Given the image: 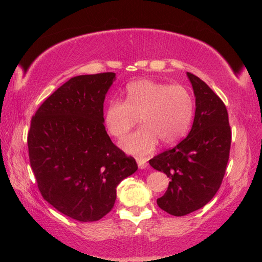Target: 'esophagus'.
I'll return each instance as SVG.
<instances>
[{"instance_id": "34e87169", "label": "esophagus", "mask_w": 262, "mask_h": 262, "mask_svg": "<svg viewBox=\"0 0 262 262\" xmlns=\"http://www.w3.org/2000/svg\"><path fill=\"white\" fill-rule=\"evenodd\" d=\"M136 161H137V165H138V168H140L141 170H143V169H146V168H147L148 163L146 162V160H145V159H143V158H137V159H136Z\"/></svg>"}]
</instances>
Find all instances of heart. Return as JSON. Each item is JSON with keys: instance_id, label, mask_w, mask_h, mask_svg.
<instances>
[{"instance_id": "1", "label": "heart", "mask_w": 262, "mask_h": 262, "mask_svg": "<svg viewBox=\"0 0 262 262\" xmlns=\"http://www.w3.org/2000/svg\"><path fill=\"white\" fill-rule=\"evenodd\" d=\"M143 121L144 127L125 137L120 145L127 153L146 155L159 141L174 145L187 134L193 117V100L182 85H168L152 80H138L126 88V100H110L103 121L111 135L121 138Z\"/></svg>"}]
</instances>
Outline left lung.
Listing matches in <instances>:
<instances>
[{
	"instance_id": "obj_1",
	"label": "left lung",
	"mask_w": 262,
	"mask_h": 262,
	"mask_svg": "<svg viewBox=\"0 0 262 262\" xmlns=\"http://www.w3.org/2000/svg\"><path fill=\"white\" fill-rule=\"evenodd\" d=\"M196 111L191 130L173 148L149 164L170 178L168 190L157 203L173 216H185L204 207L221 187L231 147L229 115L223 101L198 76L187 72Z\"/></svg>"
}]
</instances>
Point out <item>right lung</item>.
<instances>
[{
  "instance_id": "1",
  "label": "right lung",
  "mask_w": 262,
  "mask_h": 262,
  "mask_svg": "<svg viewBox=\"0 0 262 262\" xmlns=\"http://www.w3.org/2000/svg\"><path fill=\"white\" fill-rule=\"evenodd\" d=\"M115 73L72 77L32 117L30 165L43 199L79 222L102 219L117 186L137 170L134 158L111 142L103 125L105 94Z\"/></svg>"
}]
</instances>
